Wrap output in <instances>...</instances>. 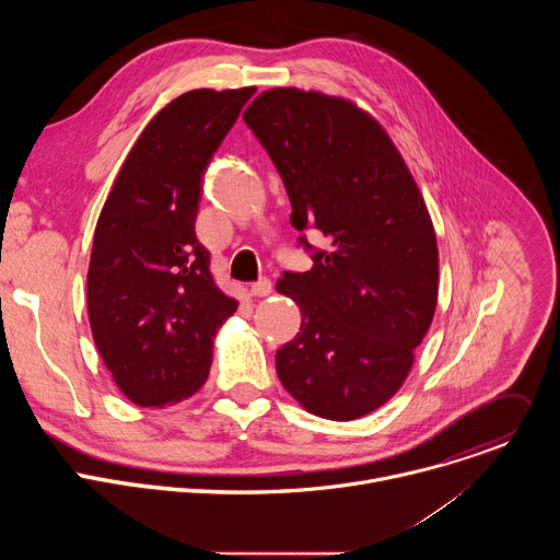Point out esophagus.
Here are the masks:
<instances>
[{"mask_svg": "<svg viewBox=\"0 0 560 560\" xmlns=\"http://www.w3.org/2000/svg\"><path fill=\"white\" fill-rule=\"evenodd\" d=\"M270 292H272V281L270 279H261V281L250 285V296H270Z\"/></svg>", "mask_w": 560, "mask_h": 560, "instance_id": "1", "label": "esophagus"}]
</instances>
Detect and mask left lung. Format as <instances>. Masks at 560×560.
I'll return each instance as SVG.
<instances>
[{
	"label": "left lung",
	"instance_id": "obj_1",
	"mask_svg": "<svg viewBox=\"0 0 560 560\" xmlns=\"http://www.w3.org/2000/svg\"><path fill=\"white\" fill-rule=\"evenodd\" d=\"M244 119L283 179L292 225L330 242L307 272L277 281L303 316L277 352L279 381L314 417L361 419L404 385L434 318L439 248L425 199L385 128L352 100L270 89Z\"/></svg>",
	"mask_w": 560,
	"mask_h": 560
}]
</instances>
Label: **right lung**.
<instances>
[{
  "instance_id": "right-lung-1",
  "label": "right lung",
  "mask_w": 560,
  "mask_h": 560,
  "mask_svg": "<svg viewBox=\"0 0 560 560\" xmlns=\"http://www.w3.org/2000/svg\"><path fill=\"white\" fill-rule=\"evenodd\" d=\"M255 86L199 89L143 128L110 188L89 266V322L104 365L139 408L190 398L238 301L210 275L195 221L201 175Z\"/></svg>"
}]
</instances>
